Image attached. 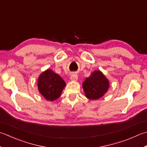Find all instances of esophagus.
Here are the masks:
<instances>
[{"label":"esophagus","mask_w":147,"mask_h":147,"mask_svg":"<svg viewBox=\"0 0 147 147\" xmlns=\"http://www.w3.org/2000/svg\"><path fill=\"white\" fill-rule=\"evenodd\" d=\"M70 80H71V81H74V82L77 81V80H78V75L76 74H74V73L72 74L71 77H70Z\"/></svg>","instance_id":"34e87169"}]
</instances>
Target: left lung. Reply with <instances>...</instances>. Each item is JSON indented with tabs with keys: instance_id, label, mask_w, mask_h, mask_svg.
<instances>
[{
	"instance_id": "8db88e82",
	"label": "left lung",
	"mask_w": 147,
	"mask_h": 147,
	"mask_svg": "<svg viewBox=\"0 0 147 147\" xmlns=\"http://www.w3.org/2000/svg\"><path fill=\"white\" fill-rule=\"evenodd\" d=\"M82 87L87 98L97 100L107 92L110 87V82L99 70L94 71L90 76L86 78Z\"/></svg>"
}]
</instances>
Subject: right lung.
Listing matches in <instances>:
<instances>
[{
  "label": "right lung",
  "mask_w": 147,
  "mask_h": 147,
  "mask_svg": "<svg viewBox=\"0 0 147 147\" xmlns=\"http://www.w3.org/2000/svg\"><path fill=\"white\" fill-rule=\"evenodd\" d=\"M65 85L62 78L50 69L40 74L37 80L39 93L49 101H54L58 99Z\"/></svg>",
  "instance_id": "obj_1"
}]
</instances>
